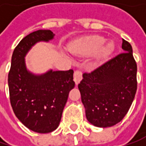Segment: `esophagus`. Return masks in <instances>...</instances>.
<instances>
[{"mask_svg":"<svg viewBox=\"0 0 146 146\" xmlns=\"http://www.w3.org/2000/svg\"><path fill=\"white\" fill-rule=\"evenodd\" d=\"M82 76H83V73H82L81 70H75V72H74V80L76 82V84H78L80 82V80H82Z\"/></svg>","mask_w":146,"mask_h":146,"instance_id":"1","label":"esophagus"}]
</instances>
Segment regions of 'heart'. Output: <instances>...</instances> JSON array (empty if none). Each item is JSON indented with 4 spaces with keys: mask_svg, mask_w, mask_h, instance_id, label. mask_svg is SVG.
I'll return each instance as SVG.
<instances>
[{
    "mask_svg": "<svg viewBox=\"0 0 146 146\" xmlns=\"http://www.w3.org/2000/svg\"><path fill=\"white\" fill-rule=\"evenodd\" d=\"M104 42L105 39L102 36H88L71 43L69 48L74 53L87 56L95 53L98 58H102L113 50V44L111 43Z\"/></svg>",
    "mask_w": 146,
    "mask_h": 146,
    "instance_id": "obj_1",
    "label": "heart"
}]
</instances>
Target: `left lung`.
<instances>
[{
    "instance_id": "1",
    "label": "left lung",
    "mask_w": 146,
    "mask_h": 146,
    "mask_svg": "<svg viewBox=\"0 0 146 146\" xmlns=\"http://www.w3.org/2000/svg\"><path fill=\"white\" fill-rule=\"evenodd\" d=\"M123 53L89 73L78 88L88 121L99 127L119 123L132 105L137 88V66L130 43L123 39Z\"/></svg>"
}]
</instances>
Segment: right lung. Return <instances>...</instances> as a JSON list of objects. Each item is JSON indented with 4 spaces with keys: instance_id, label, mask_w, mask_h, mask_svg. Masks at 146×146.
I'll return each mask as SVG.
<instances>
[{
    "instance_id": "add662e5",
    "label": "right lung",
    "mask_w": 146,
    "mask_h": 146,
    "mask_svg": "<svg viewBox=\"0 0 146 146\" xmlns=\"http://www.w3.org/2000/svg\"><path fill=\"white\" fill-rule=\"evenodd\" d=\"M53 36L50 30H38L24 37L14 48L8 75L14 114L24 126L39 133L51 132L58 127L69 92L75 87L71 69L36 76L26 68L24 57L31 46Z\"/></svg>"
}]
</instances>
